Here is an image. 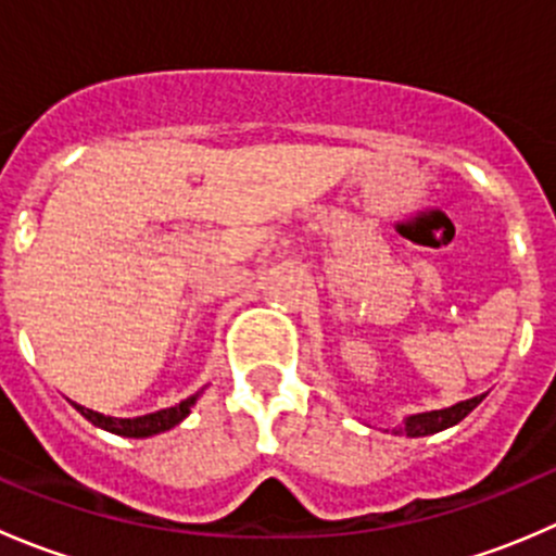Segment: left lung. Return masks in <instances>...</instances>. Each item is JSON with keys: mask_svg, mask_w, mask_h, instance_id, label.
<instances>
[{"mask_svg": "<svg viewBox=\"0 0 556 556\" xmlns=\"http://www.w3.org/2000/svg\"><path fill=\"white\" fill-rule=\"evenodd\" d=\"M484 401V395L468 397V401L454 403L450 408H439V412H422V414H412V417L403 419V425L392 428L395 435H408V439H419V435H433L441 433V430L452 428V425L463 422L470 412H473L479 403Z\"/></svg>", "mask_w": 556, "mask_h": 556, "instance_id": "1", "label": "left lung"}]
</instances>
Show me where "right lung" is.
<instances>
[{
	"label": "right lung",
	"instance_id": "right-lung-1",
	"mask_svg": "<svg viewBox=\"0 0 556 556\" xmlns=\"http://www.w3.org/2000/svg\"><path fill=\"white\" fill-rule=\"evenodd\" d=\"M195 401H199V392L190 397H185V401H179L177 406L161 408V412L144 414V417H134V419L104 417V414L80 406V403H75V408L88 419V422L97 425V428L110 430V433H115V435H126V439H148V435L164 433V430H172L174 425L182 422V419L190 414V406H193Z\"/></svg>",
	"mask_w": 556,
	"mask_h": 556
}]
</instances>
